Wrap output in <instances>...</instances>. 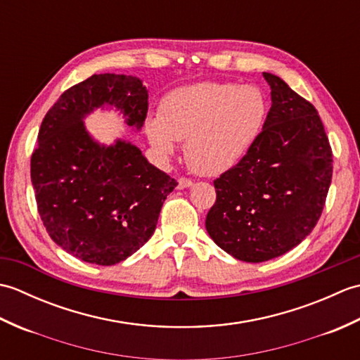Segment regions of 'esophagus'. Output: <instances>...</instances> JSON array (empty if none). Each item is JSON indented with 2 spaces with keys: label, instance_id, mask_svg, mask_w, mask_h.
<instances>
[{
  "label": "esophagus",
  "instance_id": "esophagus-1",
  "mask_svg": "<svg viewBox=\"0 0 360 360\" xmlns=\"http://www.w3.org/2000/svg\"><path fill=\"white\" fill-rule=\"evenodd\" d=\"M178 184H179V188H187V187H192L193 182H192V179H188V178H181L178 181Z\"/></svg>",
  "mask_w": 360,
  "mask_h": 360
}]
</instances>
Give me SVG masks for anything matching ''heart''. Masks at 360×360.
<instances>
[{"mask_svg":"<svg viewBox=\"0 0 360 360\" xmlns=\"http://www.w3.org/2000/svg\"><path fill=\"white\" fill-rule=\"evenodd\" d=\"M267 101L254 85L202 82L168 93L159 117L147 120V136L160 156L186 141V156L195 172L219 174L238 165L262 134Z\"/></svg>","mask_w":360,"mask_h":360,"instance_id":"obj_1","label":"heart"}]
</instances>
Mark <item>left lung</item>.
Wrapping results in <instances>:
<instances>
[{
    "label": "left lung",
    "mask_w": 360,
    "mask_h": 360,
    "mask_svg": "<svg viewBox=\"0 0 360 360\" xmlns=\"http://www.w3.org/2000/svg\"><path fill=\"white\" fill-rule=\"evenodd\" d=\"M271 110L254 147L213 181L217 201L205 218L210 238L229 255L262 263L300 244L322 215L333 153L317 110L277 75Z\"/></svg>",
    "instance_id": "8db88e82"
}]
</instances>
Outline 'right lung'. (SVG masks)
Returning a JSON list of instances; mask_svg holds the SVG:
<instances>
[{
    "label": "right lung",
    "mask_w": 360,
    "mask_h": 360,
    "mask_svg": "<svg viewBox=\"0 0 360 360\" xmlns=\"http://www.w3.org/2000/svg\"><path fill=\"white\" fill-rule=\"evenodd\" d=\"M105 106L139 131L148 91L141 79L124 74H94L66 89L41 122L30 179L53 243L83 262L111 266L151 238L178 182L131 142L105 145L88 133L83 120Z\"/></svg>",
    "instance_id": "obj_1"
}]
</instances>
